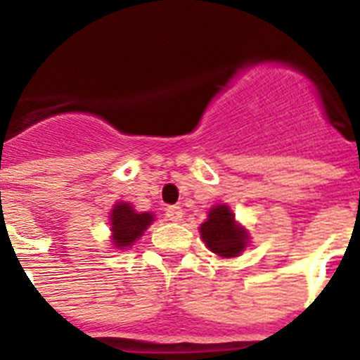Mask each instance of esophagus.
Masks as SVG:
<instances>
[{
	"label": "esophagus",
	"instance_id": "obj_1",
	"mask_svg": "<svg viewBox=\"0 0 360 360\" xmlns=\"http://www.w3.org/2000/svg\"><path fill=\"white\" fill-rule=\"evenodd\" d=\"M165 216L169 221H180L184 216V209L180 205H169V207L165 209Z\"/></svg>",
	"mask_w": 360,
	"mask_h": 360
}]
</instances>
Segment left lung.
<instances>
[{
    "instance_id": "left-lung-1",
    "label": "left lung",
    "mask_w": 360,
    "mask_h": 360,
    "mask_svg": "<svg viewBox=\"0 0 360 360\" xmlns=\"http://www.w3.org/2000/svg\"><path fill=\"white\" fill-rule=\"evenodd\" d=\"M203 243L221 257H234L241 254L247 245V232L234 221L227 205H216L209 212L207 221L200 227Z\"/></svg>"
}]
</instances>
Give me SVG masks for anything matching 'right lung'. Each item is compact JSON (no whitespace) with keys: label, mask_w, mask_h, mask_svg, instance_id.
Masks as SVG:
<instances>
[{"label":"right lung","mask_w":360,"mask_h":360,"mask_svg":"<svg viewBox=\"0 0 360 360\" xmlns=\"http://www.w3.org/2000/svg\"><path fill=\"white\" fill-rule=\"evenodd\" d=\"M153 221L151 212H135L129 203H117L111 211V231L117 247H129Z\"/></svg>","instance_id":"right-lung-1"}]
</instances>
